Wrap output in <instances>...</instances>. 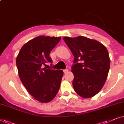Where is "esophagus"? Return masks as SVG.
Here are the masks:
<instances>
[{"mask_svg":"<svg viewBox=\"0 0 124 124\" xmlns=\"http://www.w3.org/2000/svg\"><path fill=\"white\" fill-rule=\"evenodd\" d=\"M67 71H68V70H67V69H65V70H63L64 73H66Z\"/></svg>","mask_w":124,"mask_h":124,"instance_id":"34e87169","label":"esophagus"}]
</instances>
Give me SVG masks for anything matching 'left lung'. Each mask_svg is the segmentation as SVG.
Instances as JSON below:
<instances>
[{
	"label": "left lung",
	"instance_id": "obj_1",
	"mask_svg": "<svg viewBox=\"0 0 124 124\" xmlns=\"http://www.w3.org/2000/svg\"><path fill=\"white\" fill-rule=\"evenodd\" d=\"M63 40L74 57L71 67L74 90L84 98H92L103 88L108 77V50L99 41L83 36L65 37Z\"/></svg>",
	"mask_w": 124,
	"mask_h": 124
}]
</instances>
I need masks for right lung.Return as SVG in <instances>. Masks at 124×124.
Listing matches in <instances>:
<instances>
[{
	"label": "right lung",
	"instance_id": "obj_1",
	"mask_svg": "<svg viewBox=\"0 0 124 124\" xmlns=\"http://www.w3.org/2000/svg\"><path fill=\"white\" fill-rule=\"evenodd\" d=\"M61 39V37L44 36L36 37L24 45L16 58L23 85L41 103H48L53 99L60 87L63 71L43 69L42 66L47 62L52 63L50 53Z\"/></svg>",
	"mask_w": 124,
	"mask_h": 124
}]
</instances>
